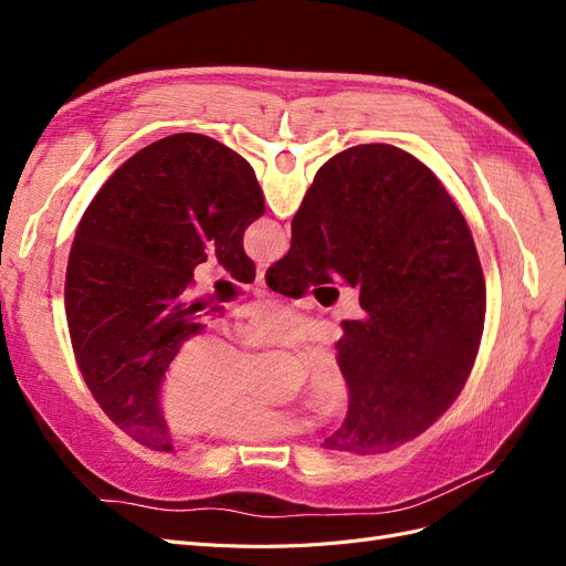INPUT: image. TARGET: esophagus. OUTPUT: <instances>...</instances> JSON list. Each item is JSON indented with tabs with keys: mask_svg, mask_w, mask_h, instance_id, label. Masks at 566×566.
Here are the masks:
<instances>
[{
	"mask_svg": "<svg viewBox=\"0 0 566 566\" xmlns=\"http://www.w3.org/2000/svg\"><path fill=\"white\" fill-rule=\"evenodd\" d=\"M256 285H260V287H266V269H264V266L256 269Z\"/></svg>",
	"mask_w": 566,
	"mask_h": 566,
	"instance_id": "esophagus-1",
	"label": "esophagus"
}]
</instances>
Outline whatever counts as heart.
Returning <instances> with one entry per match:
<instances>
[{"label":"heart","mask_w":566,"mask_h":566,"mask_svg":"<svg viewBox=\"0 0 566 566\" xmlns=\"http://www.w3.org/2000/svg\"><path fill=\"white\" fill-rule=\"evenodd\" d=\"M314 335L310 318L281 304H262L250 321L238 325L243 349L300 347ZM260 358L238 354L227 339L200 335L175 358L160 391L167 424L177 432L205 430L217 439L262 443L310 427L290 408L254 391ZM306 401L323 418H339L349 406L345 368L328 352H318L306 366Z\"/></svg>","instance_id":"1"}]
</instances>
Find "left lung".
Segmentation results:
<instances>
[{"instance_id": "1", "label": "left lung", "mask_w": 566, "mask_h": 566, "mask_svg": "<svg viewBox=\"0 0 566 566\" xmlns=\"http://www.w3.org/2000/svg\"><path fill=\"white\" fill-rule=\"evenodd\" d=\"M254 169L202 134L142 148L84 212L65 271V316L84 382L104 413L142 447L172 451L160 385L181 345L221 312L188 302L193 269L214 254L252 283L243 233L264 214Z\"/></svg>"}]
</instances>
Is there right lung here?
I'll list each match as a JSON object with an SVG mask.
<instances>
[{
	"mask_svg": "<svg viewBox=\"0 0 566 566\" xmlns=\"http://www.w3.org/2000/svg\"><path fill=\"white\" fill-rule=\"evenodd\" d=\"M335 273L361 287L366 316L345 321L337 342L349 410L323 447L389 451L422 434L465 387L484 333V271L432 169L397 146L364 144L318 169L266 285L302 297Z\"/></svg>",
	"mask_w": 566,
	"mask_h": 566,
	"instance_id": "right-lung-1",
	"label": "right lung"
}]
</instances>
